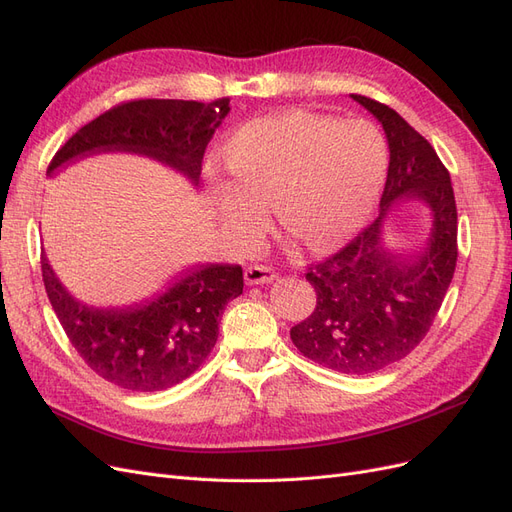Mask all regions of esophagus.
I'll return each mask as SVG.
<instances>
[{"label": "esophagus", "mask_w": 512, "mask_h": 512, "mask_svg": "<svg viewBox=\"0 0 512 512\" xmlns=\"http://www.w3.org/2000/svg\"><path fill=\"white\" fill-rule=\"evenodd\" d=\"M275 280V271L265 265H254L245 269V284L256 286V284H269Z\"/></svg>", "instance_id": "obj_1"}]
</instances>
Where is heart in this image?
Listing matches in <instances>:
<instances>
[{
  "instance_id": "heart-1",
  "label": "heart",
  "mask_w": 512,
  "mask_h": 512,
  "mask_svg": "<svg viewBox=\"0 0 512 512\" xmlns=\"http://www.w3.org/2000/svg\"><path fill=\"white\" fill-rule=\"evenodd\" d=\"M389 141L367 119L290 111L243 123L228 136L224 162L237 185H218L215 203L235 235L280 224L312 250L346 239L374 209L389 170Z\"/></svg>"
}]
</instances>
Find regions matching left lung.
I'll return each instance as SVG.
<instances>
[{"label": "left lung", "instance_id": "1", "mask_svg": "<svg viewBox=\"0 0 512 512\" xmlns=\"http://www.w3.org/2000/svg\"><path fill=\"white\" fill-rule=\"evenodd\" d=\"M352 98L382 123L389 141L380 215L335 254L307 265L316 307L290 339L318 365L367 376L408 356L436 320L457 267V205L451 175L427 138L386 104ZM399 197L423 199L432 211V235L416 257L386 251L381 239V222Z\"/></svg>", "mask_w": 512, "mask_h": 512}]
</instances>
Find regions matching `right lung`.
Segmentation results:
<instances>
[{"instance_id":"right-lung-1","label":"right lung","mask_w":512,"mask_h":512,"mask_svg":"<svg viewBox=\"0 0 512 512\" xmlns=\"http://www.w3.org/2000/svg\"><path fill=\"white\" fill-rule=\"evenodd\" d=\"M230 98L130 100L89 121L55 153L53 173L70 160L100 151H132L177 168L194 183ZM42 282L70 344L96 374L136 393L164 391L205 363L218 342L228 301L243 292L239 265H200L183 271L158 299L123 309H94L70 297L40 256Z\"/></svg>"}]
</instances>
